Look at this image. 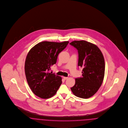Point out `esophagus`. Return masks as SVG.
<instances>
[{"instance_id":"34e87169","label":"esophagus","mask_w":128,"mask_h":128,"mask_svg":"<svg viewBox=\"0 0 128 128\" xmlns=\"http://www.w3.org/2000/svg\"><path fill=\"white\" fill-rule=\"evenodd\" d=\"M63 79H64V80H67V79L68 78V77H63Z\"/></svg>"}]
</instances>
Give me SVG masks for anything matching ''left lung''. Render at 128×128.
<instances>
[{
  "instance_id": "8db88e82",
  "label": "left lung",
  "mask_w": 128,
  "mask_h": 128,
  "mask_svg": "<svg viewBox=\"0 0 128 128\" xmlns=\"http://www.w3.org/2000/svg\"><path fill=\"white\" fill-rule=\"evenodd\" d=\"M70 44L78 52V66L82 68V77L75 79L71 88L78 97L88 98L94 95L102 84L105 73V61L97 46L85 40L72 41Z\"/></svg>"
}]
</instances>
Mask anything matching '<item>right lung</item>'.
I'll list each match as a JSON object with an SVG mask.
<instances>
[{
    "instance_id": "obj_1",
    "label": "right lung",
    "mask_w": 128,
    "mask_h": 128,
    "mask_svg": "<svg viewBox=\"0 0 128 128\" xmlns=\"http://www.w3.org/2000/svg\"><path fill=\"white\" fill-rule=\"evenodd\" d=\"M68 43L43 41L28 52L25 63V75L31 90L38 97H52L61 85L62 78L48 71L50 66L56 63L58 54Z\"/></svg>"
}]
</instances>
